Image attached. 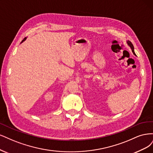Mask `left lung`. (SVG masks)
<instances>
[{
  "mask_svg": "<svg viewBox=\"0 0 153 153\" xmlns=\"http://www.w3.org/2000/svg\"><path fill=\"white\" fill-rule=\"evenodd\" d=\"M128 43L129 46L131 47V50H132V52L134 53V55H135V52H134V45H133L132 43H131L130 41H128Z\"/></svg>",
  "mask_w": 153,
  "mask_h": 153,
  "instance_id": "left-lung-1",
  "label": "left lung"
}]
</instances>
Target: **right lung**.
<instances>
[{
    "label": "right lung",
    "instance_id": "add662e5",
    "mask_svg": "<svg viewBox=\"0 0 153 153\" xmlns=\"http://www.w3.org/2000/svg\"><path fill=\"white\" fill-rule=\"evenodd\" d=\"M25 39H26V37H25V38H24V39H23V41H22V42H23V41H24L25 40Z\"/></svg>",
    "mask_w": 153,
    "mask_h": 153
}]
</instances>
